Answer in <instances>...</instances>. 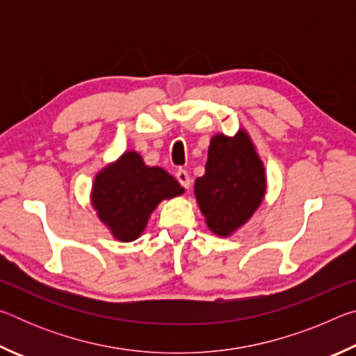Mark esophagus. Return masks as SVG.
Here are the masks:
<instances>
[{"label": "esophagus", "instance_id": "1", "mask_svg": "<svg viewBox=\"0 0 356 356\" xmlns=\"http://www.w3.org/2000/svg\"><path fill=\"white\" fill-rule=\"evenodd\" d=\"M176 177H177V180H179V184L182 185L185 190L190 188V186H191V179H190V176H188V172H186L185 170H179V171L176 172Z\"/></svg>", "mask_w": 356, "mask_h": 356}]
</instances>
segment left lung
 Returning a JSON list of instances; mask_svg holds the SVG:
<instances>
[{"label":"left lung","instance_id":"1","mask_svg":"<svg viewBox=\"0 0 356 356\" xmlns=\"http://www.w3.org/2000/svg\"><path fill=\"white\" fill-rule=\"evenodd\" d=\"M267 195V172L248 131L216 134L209 144L206 172L195 182V196L207 227L231 237L245 226Z\"/></svg>","mask_w":356,"mask_h":356}]
</instances>
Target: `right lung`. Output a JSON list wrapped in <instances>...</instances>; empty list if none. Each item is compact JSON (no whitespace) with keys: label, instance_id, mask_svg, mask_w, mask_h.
<instances>
[{"label":"right lung","instance_id":"add662e5","mask_svg":"<svg viewBox=\"0 0 356 356\" xmlns=\"http://www.w3.org/2000/svg\"><path fill=\"white\" fill-rule=\"evenodd\" d=\"M184 191L163 168L147 166L141 154L125 150L95 174L91 206L113 238L134 242L144 232L159 204Z\"/></svg>","mask_w":356,"mask_h":356}]
</instances>
